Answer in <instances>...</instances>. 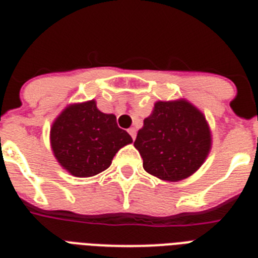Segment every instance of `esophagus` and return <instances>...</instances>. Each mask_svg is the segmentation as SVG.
I'll use <instances>...</instances> for the list:
<instances>
[{
    "label": "esophagus",
    "instance_id": "34e87169",
    "mask_svg": "<svg viewBox=\"0 0 258 258\" xmlns=\"http://www.w3.org/2000/svg\"><path fill=\"white\" fill-rule=\"evenodd\" d=\"M127 132H129V134L132 136V138H133V140H136V136H137L136 127H129V129H127Z\"/></svg>",
    "mask_w": 258,
    "mask_h": 258
}]
</instances>
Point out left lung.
<instances>
[{"mask_svg":"<svg viewBox=\"0 0 258 258\" xmlns=\"http://www.w3.org/2000/svg\"><path fill=\"white\" fill-rule=\"evenodd\" d=\"M134 147L146 172L161 181L178 182L204 164L212 149V132L204 113L191 102L157 101L143 120Z\"/></svg>","mask_w":258,"mask_h":258,"instance_id":"obj_1","label":"left lung"}]
</instances>
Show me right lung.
Masks as SVG:
<instances>
[{
    "instance_id": "add662e5",
    "label": "right lung",
    "mask_w": 258,
    "mask_h": 258,
    "mask_svg": "<svg viewBox=\"0 0 258 258\" xmlns=\"http://www.w3.org/2000/svg\"><path fill=\"white\" fill-rule=\"evenodd\" d=\"M132 142L127 132L117 126L116 116L99 111L94 99L68 104L50 127L56 161L80 178L106 170L116 152Z\"/></svg>"
}]
</instances>
